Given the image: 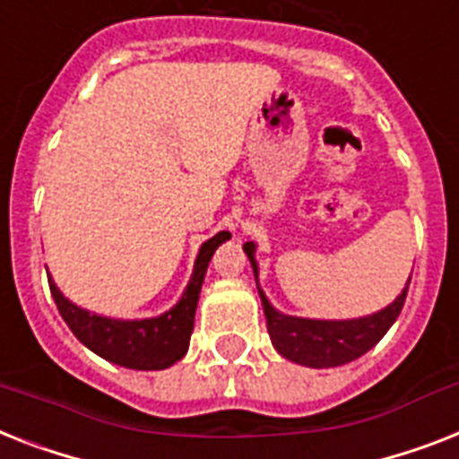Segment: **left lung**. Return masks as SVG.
Segmentation results:
<instances>
[{
  "label": "left lung",
  "mask_w": 459,
  "mask_h": 459,
  "mask_svg": "<svg viewBox=\"0 0 459 459\" xmlns=\"http://www.w3.org/2000/svg\"><path fill=\"white\" fill-rule=\"evenodd\" d=\"M252 268L256 278V262H255V245L245 242ZM411 278L405 282V290L396 297L394 304L377 311V314L365 316L356 320H308V318H292V316L278 314L268 304L266 294L259 290L264 304V316H266V327L271 334V342L278 349L281 356L294 363L307 365V368H334L344 365L349 360H356L365 351H370L379 339L385 337L386 330L394 325L401 308L405 304Z\"/></svg>",
  "instance_id": "obj_1"
}]
</instances>
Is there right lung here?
Returning <instances> with one entry per match:
<instances>
[{
    "label": "right lung",
    "instance_id": "right-lung-1",
    "mask_svg": "<svg viewBox=\"0 0 459 459\" xmlns=\"http://www.w3.org/2000/svg\"><path fill=\"white\" fill-rule=\"evenodd\" d=\"M226 240L223 233L204 242L195 259L191 282L186 288L184 297L177 307L145 320H115L103 316L89 314L84 308L74 307L56 288V282L48 278V290L54 297L56 307L61 311L63 320L68 323L73 334L100 359L110 363L125 365L132 370H165L177 360L184 359L188 351V342L193 334V320H195L197 299L203 288L207 264H210L214 249Z\"/></svg>",
    "mask_w": 459,
    "mask_h": 459
}]
</instances>
